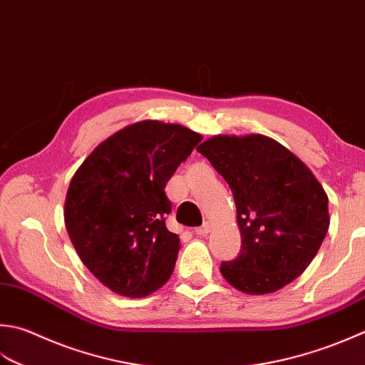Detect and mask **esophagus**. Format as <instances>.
I'll list each match as a JSON object with an SVG mask.
<instances>
[{
  "instance_id": "obj_1",
  "label": "esophagus",
  "mask_w": 365,
  "mask_h": 365,
  "mask_svg": "<svg viewBox=\"0 0 365 365\" xmlns=\"http://www.w3.org/2000/svg\"><path fill=\"white\" fill-rule=\"evenodd\" d=\"M210 231H212V223H210V221H205L202 226L196 227V234L197 235H207Z\"/></svg>"
}]
</instances>
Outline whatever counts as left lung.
<instances>
[{
  "label": "left lung",
  "mask_w": 365,
  "mask_h": 365,
  "mask_svg": "<svg viewBox=\"0 0 365 365\" xmlns=\"http://www.w3.org/2000/svg\"><path fill=\"white\" fill-rule=\"evenodd\" d=\"M232 191L240 253L221 275L245 294L287 287L315 258L329 230L327 195L287 147L262 134L213 135L197 147Z\"/></svg>",
  "instance_id": "8db88e82"
}]
</instances>
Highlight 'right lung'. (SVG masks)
Returning a JSON list of instances; mask_svg holds the SVG:
<instances>
[{
	"mask_svg": "<svg viewBox=\"0 0 365 365\" xmlns=\"http://www.w3.org/2000/svg\"><path fill=\"white\" fill-rule=\"evenodd\" d=\"M201 139L182 125L138 121L101 142L71 180L69 239L117 294L148 296L173 275L180 239L166 227L173 205L164 188Z\"/></svg>",
	"mask_w": 365,
	"mask_h": 365,
	"instance_id": "right-lung-1",
	"label": "right lung"
}]
</instances>
